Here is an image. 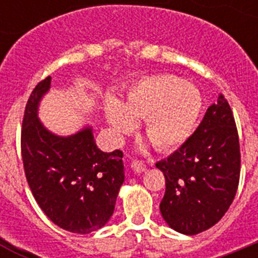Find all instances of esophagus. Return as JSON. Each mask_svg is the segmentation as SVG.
<instances>
[{
	"instance_id": "esophagus-1",
	"label": "esophagus",
	"mask_w": 258,
	"mask_h": 258,
	"mask_svg": "<svg viewBox=\"0 0 258 258\" xmlns=\"http://www.w3.org/2000/svg\"><path fill=\"white\" fill-rule=\"evenodd\" d=\"M132 168H133L134 172H137V173H142V172H145L146 169H147L146 164L142 163V161H140V160L132 161Z\"/></svg>"
}]
</instances>
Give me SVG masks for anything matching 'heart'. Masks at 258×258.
<instances>
[{
  "label": "heart",
  "mask_w": 258,
  "mask_h": 258,
  "mask_svg": "<svg viewBox=\"0 0 258 258\" xmlns=\"http://www.w3.org/2000/svg\"><path fill=\"white\" fill-rule=\"evenodd\" d=\"M202 107V95L195 86L173 75H156L131 86L124 103L108 99L106 117L118 134L132 131L137 118H145L150 141L159 150L168 151L191 136Z\"/></svg>",
  "instance_id": "b5f03b06"
}]
</instances>
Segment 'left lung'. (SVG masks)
<instances>
[{"label":"left lung","mask_w":258,"mask_h":258,"mask_svg":"<svg viewBox=\"0 0 258 258\" xmlns=\"http://www.w3.org/2000/svg\"><path fill=\"white\" fill-rule=\"evenodd\" d=\"M165 177L160 212L175 231L195 235L226 213L238 190L240 146L235 118L222 94L170 156L157 161Z\"/></svg>","instance_id":"1"}]
</instances>
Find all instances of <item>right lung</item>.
<instances>
[{
  "label": "right lung",
  "instance_id": "right-lung-1",
  "mask_svg": "<svg viewBox=\"0 0 258 258\" xmlns=\"http://www.w3.org/2000/svg\"><path fill=\"white\" fill-rule=\"evenodd\" d=\"M51 77L36 85L23 116L20 149L27 182L47 217L61 229L89 234L112 216L124 182L122 151L102 152L92 127L70 137L50 133L37 117Z\"/></svg>",
  "mask_w": 258,
  "mask_h": 258
}]
</instances>
